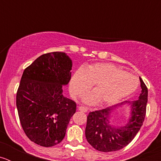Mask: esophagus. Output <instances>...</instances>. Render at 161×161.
<instances>
[{"instance_id": "obj_1", "label": "esophagus", "mask_w": 161, "mask_h": 161, "mask_svg": "<svg viewBox=\"0 0 161 161\" xmlns=\"http://www.w3.org/2000/svg\"><path fill=\"white\" fill-rule=\"evenodd\" d=\"M79 110L80 111L85 112V113L88 112V109L86 107H85V106H79Z\"/></svg>"}]
</instances>
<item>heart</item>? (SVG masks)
<instances>
[{
  "label": "heart",
  "mask_w": 161,
  "mask_h": 161,
  "mask_svg": "<svg viewBox=\"0 0 161 161\" xmlns=\"http://www.w3.org/2000/svg\"><path fill=\"white\" fill-rule=\"evenodd\" d=\"M92 85H94V91L85 97V103L100 101L102 105H111L133 93L139 81L136 76L114 65L97 64L76 71L71 80L70 90L73 96L79 97Z\"/></svg>",
  "instance_id": "1"
}]
</instances>
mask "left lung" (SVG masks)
I'll list each match as a JSON object with an SVG mask.
<instances>
[{
    "mask_svg": "<svg viewBox=\"0 0 161 161\" xmlns=\"http://www.w3.org/2000/svg\"><path fill=\"white\" fill-rule=\"evenodd\" d=\"M139 80L141 93L139 99L131 103V118L126 126L114 127L109 124L110 113L114 107L119 106V105L89 114L85 127V137L89 144L96 150L103 153L120 150L128 145L140 130L146 115L147 88L143 80L141 78Z\"/></svg>",
    "mask_w": 161,
    "mask_h": 161,
    "instance_id": "1",
    "label": "left lung"
}]
</instances>
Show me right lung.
Listing matches in <instances>:
<instances>
[{"instance_id":"add662e5","label":"right lung","mask_w":161,"mask_h":161,"mask_svg":"<svg viewBox=\"0 0 161 161\" xmlns=\"http://www.w3.org/2000/svg\"><path fill=\"white\" fill-rule=\"evenodd\" d=\"M72 66L67 54L55 52L42 55L24 70L17 109L24 132L36 144L52 147L64 138L76 108V102L62 94Z\"/></svg>"}]
</instances>
